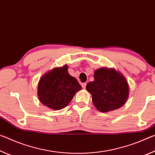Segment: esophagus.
Returning <instances> with one entry per match:
<instances>
[{
	"label": "esophagus",
	"mask_w": 155,
	"mask_h": 155,
	"mask_svg": "<svg viewBox=\"0 0 155 155\" xmlns=\"http://www.w3.org/2000/svg\"><path fill=\"white\" fill-rule=\"evenodd\" d=\"M81 85H82V87L83 88H86V86H87V83H82L81 84Z\"/></svg>",
	"instance_id": "esophagus-1"
}]
</instances>
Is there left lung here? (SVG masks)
Listing matches in <instances>:
<instances>
[{
	"instance_id": "left-lung-1",
	"label": "left lung",
	"mask_w": 155,
	"mask_h": 155,
	"mask_svg": "<svg viewBox=\"0 0 155 155\" xmlns=\"http://www.w3.org/2000/svg\"><path fill=\"white\" fill-rule=\"evenodd\" d=\"M87 90L100 112L106 113L121 107L128 97V84L124 76L114 68H100L95 71L94 81L87 84Z\"/></svg>"
}]
</instances>
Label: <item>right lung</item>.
Listing matches in <instances>:
<instances>
[{"label":"right lung","instance_id":"right-lung-1","mask_svg":"<svg viewBox=\"0 0 155 155\" xmlns=\"http://www.w3.org/2000/svg\"><path fill=\"white\" fill-rule=\"evenodd\" d=\"M68 66L48 71L40 78L38 97L43 105L54 110L66 107L82 87L74 77L68 73Z\"/></svg>","mask_w":155,"mask_h":155}]
</instances>
